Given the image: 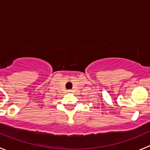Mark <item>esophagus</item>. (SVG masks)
<instances>
[{"label":"esophagus","mask_w":150,"mask_h":150,"mask_svg":"<svg viewBox=\"0 0 150 150\" xmlns=\"http://www.w3.org/2000/svg\"><path fill=\"white\" fill-rule=\"evenodd\" d=\"M68 92H69V93H70V92H71V90H69V91H68Z\"/></svg>","instance_id":"34e87169"}]
</instances>
